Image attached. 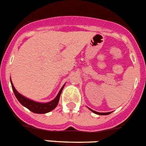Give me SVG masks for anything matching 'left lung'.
<instances>
[{
    "instance_id": "obj_1",
    "label": "left lung",
    "mask_w": 146,
    "mask_h": 146,
    "mask_svg": "<svg viewBox=\"0 0 146 146\" xmlns=\"http://www.w3.org/2000/svg\"><path fill=\"white\" fill-rule=\"evenodd\" d=\"M90 110H91V109H90ZM91 110L94 113L98 114V115H109V114L111 113V112H96V111L92 110Z\"/></svg>"
}]
</instances>
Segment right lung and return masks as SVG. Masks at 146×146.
Segmentation results:
<instances>
[{"label": "right lung", "mask_w": 146, "mask_h": 146, "mask_svg": "<svg viewBox=\"0 0 146 146\" xmlns=\"http://www.w3.org/2000/svg\"><path fill=\"white\" fill-rule=\"evenodd\" d=\"M11 82V86L12 89H13V91L14 92V95L16 96V98H17L18 100L19 101L21 104L22 105H23L24 107H26V108L31 110V112H34V113H38V114H44L46 113V112H50L52 110L54 109L56 107V105L59 103V98H60L61 93H62V90L64 88V86L62 87V88L61 89V90L59 91V94L57 95V96L56 97L54 100H53L51 102H48V103H39V102H34L33 100H31L28 99V98H25L23 95H21V94H19L16 90L15 89L14 86L13 85V83Z\"/></svg>", "instance_id": "add662e5"}]
</instances>
